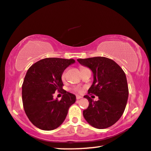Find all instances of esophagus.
Segmentation results:
<instances>
[{
    "label": "esophagus",
    "mask_w": 151,
    "mask_h": 151,
    "mask_svg": "<svg viewBox=\"0 0 151 151\" xmlns=\"http://www.w3.org/2000/svg\"><path fill=\"white\" fill-rule=\"evenodd\" d=\"M76 99L78 100V99H81V98H82V97H81V96H79V95H76Z\"/></svg>",
    "instance_id": "esophagus-1"
}]
</instances>
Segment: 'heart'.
Listing matches in <instances>:
<instances>
[{"instance_id": "1", "label": "heart", "mask_w": 151, "mask_h": 151, "mask_svg": "<svg viewBox=\"0 0 151 151\" xmlns=\"http://www.w3.org/2000/svg\"><path fill=\"white\" fill-rule=\"evenodd\" d=\"M84 68H85L84 67H81V70H82L83 69H84ZM65 75H66L65 72H64V73H63V75H62V78H63V79H64V78H65ZM73 89L74 91H75L76 93H81V91H82V88H81L79 87H75L73 88Z\"/></svg>"}]
</instances>
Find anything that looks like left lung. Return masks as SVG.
I'll return each mask as SVG.
<instances>
[{"label": "left lung", "instance_id": "1", "mask_svg": "<svg viewBox=\"0 0 151 151\" xmlns=\"http://www.w3.org/2000/svg\"><path fill=\"white\" fill-rule=\"evenodd\" d=\"M77 60L92 70L93 83L88 94L95 95L99 98L94 101L88 95H85L89 105L83 111V116L93 127L109 128L121 118L127 104L128 87L125 73L113 60L106 57Z\"/></svg>", "mask_w": 151, "mask_h": 151}]
</instances>
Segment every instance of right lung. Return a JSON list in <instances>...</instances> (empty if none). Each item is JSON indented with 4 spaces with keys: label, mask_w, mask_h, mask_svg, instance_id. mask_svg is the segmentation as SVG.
Returning a JSON list of instances; mask_svg holds the SVG:
<instances>
[{
    "label": "right lung",
    "mask_w": 151,
    "mask_h": 151,
    "mask_svg": "<svg viewBox=\"0 0 151 151\" xmlns=\"http://www.w3.org/2000/svg\"><path fill=\"white\" fill-rule=\"evenodd\" d=\"M74 59L47 58L28 69L22 85L23 108L31 122L44 130H52L63 123L76 96L64 91L62 75ZM58 90L63 95L60 101L53 95Z\"/></svg>",
    "instance_id": "obj_1"
}]
</instances>
